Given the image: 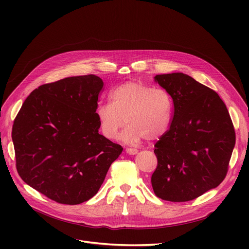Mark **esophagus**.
I'll list each match as a JSON object with an SVG mask.
<instances>
[{
    "instance_id": "esophagus-1",
    "label": "esophagus",
    "mask_w": 249,
    "mask_h": 249,
    "mask_svg": "<svg viewBox=\"0 0 249 249\" xmlns=\"http://www.w3.org/2000/svg\"><path fill=\"white\" fill-rule=\"evenodd\" d=\"M126 153L128 155H136L138 153V151L136 149H130V148H127L126 149Z\"/></svg>"
}]
</instances>
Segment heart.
I'll use <instances>...</instances> for the list:
<instances>
[{"label":"heart","mask_w":249,"mask_h":249,"mask_svg":"<svg viewBox=\"0 0 249 249\" xmlns=\"http://www.w3.org/2000/svg\"><path fill=\"white\" fill-rule=\"evenodd\" d=\"M110 102L98 106L96 117L104 137L115 140L124 123L120 140L129 145L145 138L158 140L167 131L172 114V100L160 89L130 82L109 93Z\"/></svg>","instance_id":"obj_1"}]
</instances>
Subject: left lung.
Masks as SVG:
<instances>
[{
    "label": "left lung",
    "mask_w": 249,
    "mask_h": 249,
    "mask_svg": "<svg viewBox=\"0 0 249 249\" xmlns=\"http://www.w3.org/2000/svg\"><path fill=\"white\" fill-rule=\"evenodd\" d=\"M155 82L171 96L173 115L155 145L153 189L162 200L190 201L225 179L235 145L233 125L219 94L192 77L157 75Z\"/></svg>",
    "instance_id": "obj_1"
}]
</instances>
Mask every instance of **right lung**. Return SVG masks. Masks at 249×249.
<instances>
[{"instance_id": "1", "label": "right lung", "mask_w": 249, "mask_h": 249, "mask_svg": "<svg viewBox=\"0 0 249 249\" xmlns=\"http://www.w3.org/2000/svg\"><path fill=\"white\" fill-rule=\"evenodd\" d=\"M102 88L94 75L42 85L27 96L14 121L19 176L58 203L77 205L92 198L123 151L98 133Z\"/></svg>"}]
</instances>
